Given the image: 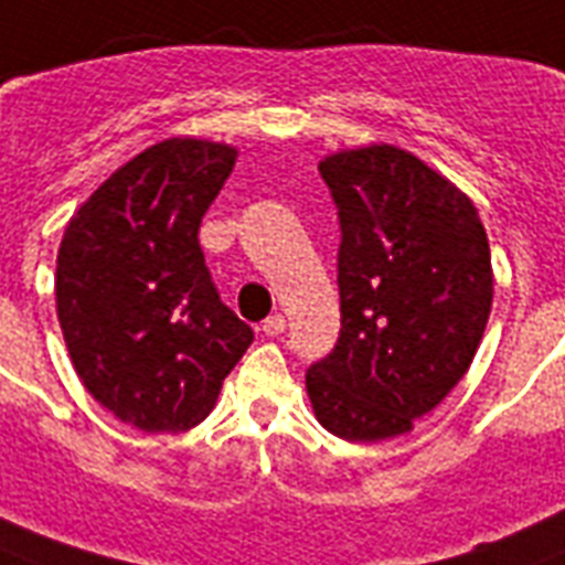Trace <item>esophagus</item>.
<instances>
[{
    "label": "esophagus",
    "instance_id": "1",
    "mask_svg": "<svg viewBox=\"0 0 565 565\" xmlns=\"http://www.w3.org/2000/svg\"><path fill=\"white\" fill-rule=\"evenodd\" d=\"M284 329H287V320H284L281 313H273V317H266L264 320L266 338H278V334H284Z\"/></svg>",
    "mask_w": 565,
    "mask_h": 565
}]
</instances>
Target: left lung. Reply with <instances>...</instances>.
I'll use <instances>...</instances> for the list:
<instances>
[{
	"instance_id": "left-lung-1",
	"label": "left lung",
	"mask_w": 565,
	"mask_h": 565,
	"mask_svg": "<svg viewBox=\"0 0 565 565\" xmlns=\"http://www.w3.org/2000/svg\"><path fill=\"white\" fill-rule=\"evenodd\" d=\"M338 204L340 338L305 385L331 436L412 433L468 373L492 311V254L477 206L394 145L320 162Z\"/></svg>"
}]
</instances>
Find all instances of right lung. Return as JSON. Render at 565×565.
I'll return each instance as SVG.
<instances>
[{
  "instance_id": "right-lung-1",
  "label": "right lung",
  "mask_w": 565,
  "mask_h": 565,
  "mask_svg": "<svg viewBox=\"0 0 565 565\" xmlns=\"http://www.w3.org/2000/svg\"><path fill=\"white\" fill-rule=\"evenodd\" d=\"M236 148L166 139L120 166L64 227L55 311L73 370L141 433H183L215 406L254 331L222 305L201 218Z\"/></svg>"
}]
</instances>
